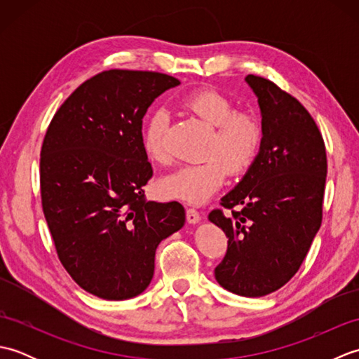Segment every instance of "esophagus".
I'll use <instances>...</instances> for the list:
<instances>
[{
	"label": "esophagus",
	"mask_w": 359,
	"mask_h": 359,
	"mask_svg": "<svg viewBox=\"0 0 359 359\" xmlns=\"http://www.w3.org/2000/svg\"><path fill=\"white\" fill-rule=\"evenodd\" d=\"M187 220L189 224H197L201 220V212L196 208H187Z\"/></svg>",
	"instance_id": "1"
}]
</instances>
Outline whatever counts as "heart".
Returning <instances> with one entry per match:
<instances>
[{
    "mask_svg": "<svg viewBox=\"0 0 359 359\" xmlns=\"http://www.w3.org/2000/svg\"><path fill=\"white\" fill-rule=\"evenodd\" d=\"M182 104L212 126L203 149L207 158L165 175L157 184V191L165 199L203 203L224 185L226 170L231 175H239L255 163L264 142V125L255 112L236 111L230 98L215 89L194 90L184 97ZM166 125V112L156 111L142 134L144 154L160 165L170 160L165 148Z\"/></svg>",
    "mask_w": 359,
    "mask_h": 359,
    "instance_id": "obj_1",
    "label": "heart"
}]
</instances>
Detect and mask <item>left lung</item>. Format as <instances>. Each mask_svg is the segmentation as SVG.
I'll return each instance as SVG.
<instances>
[{"label": "left lung", "mask_w": 359, "mask_h": 359, "mask_svg": "<svg viewBox=\"0 0 359 359\" xmlns=\"http://www.w3.org/2000/svg\"><path fill=\"white\" fill-rule=\"evenodd\" d=\"M262 114L261 151L208 219L228 238L216 280L239 296L276 292L306 259L323 222L327 154L309 111L273 81L247 75Z\"/></svg>", "instance_id": "left-lung-1"}]
</instances>
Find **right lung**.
Returning <instances> with one entry per match:
<instances>
[{
    "label": "right lung",
    "instance_id": "obj_1",
    "mask_svg": "<svg viewBox=\"0 0 359 359\" xmlns=\"http://www.w3.org/2000/svg\"><path fill=\"white\" fill-rule=\"evenodd\" d=\"M171 75L111 69L60 106L40 157L43 212L60 262L88 293L108 301L140 294L154 274L157 245L185 224L179 202L144 199L152 168L142 118Z\"/></svg>",
    "mask_w": 359,
    "mask_h": 359
}]
</instances>
